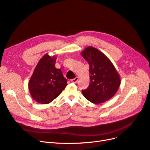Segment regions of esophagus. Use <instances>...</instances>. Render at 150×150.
<instances>
[{
    "label": "esophagus",
    "mask_w": 150,
    "mask_h": 150,
    "mask_svg": "<svg viewBox=\"0 0 150 150\" xmlns=\"http://www.w3.org/2000/svg\"><path fill=\"white\" fill-rule=\"evenodd\" d=\"M78 80H79L78 77H75V79H71V81L72 82V83H76L77 81H78Z\"/></svg>",
    "instance_id": "esophagus-1"
}]
</instances>
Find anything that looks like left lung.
Segmentation results:
<instances>
[{
  "label": "left lung",
  "instance_id": "8db88e82",
  "mask_svg": "<svg viewBox=\"0 0 150 150\" xmlns=\"http://www.w3.org/2000/svg\"><path fill=\"white\" fill-rule=\"evenodd\" d=\"M88 62L90 69V83L81 92L90 102L103 103L114 96L120 85V78L111 61L102 52L88 47L81 53Z\"/></svg>",
  "mask_w": 150,
  "mask_h": 150
}]
</instances>
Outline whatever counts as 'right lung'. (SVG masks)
Here are the masks:
<instances>
[{
    "label": "right lung",
    "mask_w": 150,
    "mask_h": 150,
    "mask_svg": "<svg viewBox=\"0 0 150 150\" xmlns=\"http://www.w3.org/2000/svg\"><path fill=\"white\" fill-rule=\"evenodd\" d=\"M56 58L45 55L38 62L28 83L32 98L42 104L50 103L67 85L61 70L55 68Z\"/></svg>",
    "instance_id": "right-lung-1"
}]
</instances>
